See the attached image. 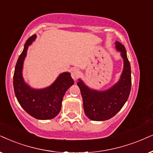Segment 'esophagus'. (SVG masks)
<instances>
[{"label":"esophagus","mask_w":153,"mask_h":153,"mask_svg":"<svg viewBox=\"0 0 153 153\" xmlns=\"http://www.w3.org/2000/svg\"><path fill=\"white\" fill-rule=\"evenodd\" d=\"M80 71L78 68H74L72 70V72H71V77H72L73 80H76L78 78V77L80 76Z\"/></svg>","instance_id":"esophagus-1"}]
</instances>
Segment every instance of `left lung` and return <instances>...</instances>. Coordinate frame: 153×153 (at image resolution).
Instances as JSON below:
<instances>
[{
	"instance_id": "left-lung-1",
	"label": "left lung",
	"mask_w": 153,
	"mask_h": 153,
	"mask_svg": "<svg viewBox=\"0 0 153 153\" xmlns=\"http://www.w3.org/2000/svg\"><path fill=\"white\" fill-rule=\"evenodd\" d=\"M115 48L123 61V69L119 80L105 90L90 88L80 78L77 82L80 88L85 115L92 121H105L119 112L128 100L131 88V65L124 46L115 42Z\"/></svg>"
}]
</instances>
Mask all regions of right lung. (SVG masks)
<instances>
[{
  "label": "right lung",
  "instance_id": "obj_1",
  "mask_svg": "<svg viewBox=\"0 0 153 153\" xmlns=\"http://www.w3.org/2000/svg\"><path fill=\"white\" fill-rule=\"evenodd\" d=\"M34 34L25 42L24 49L15 65L13 87L19 104L27 113L39 120L53 119L61 109L63 96L68 89L74 84L71 73H61L51 85L42 89L32 88L25 82L22 75L23 64L28 47L36 39Z\"/></svg>",
  "mask_w": 153,
  "mask_h": 153
}]
</instances>
